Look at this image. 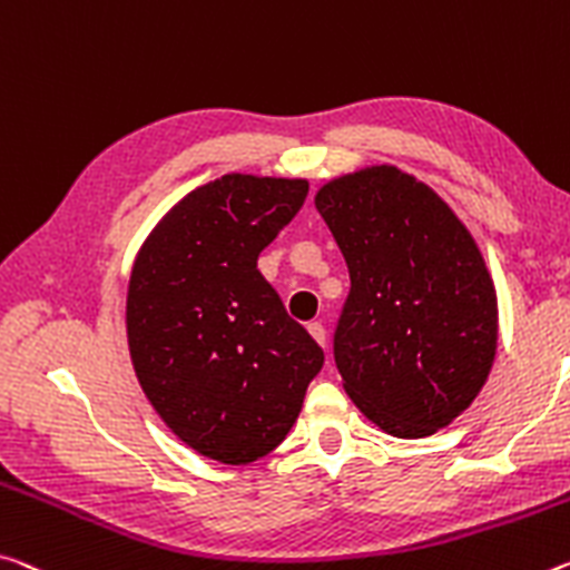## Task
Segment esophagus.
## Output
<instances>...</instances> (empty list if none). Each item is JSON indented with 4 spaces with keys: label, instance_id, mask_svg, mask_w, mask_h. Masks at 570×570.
Wrapping results in <instances>:
<instances>
[{
    "label": "esophagus",
    "instance_id": "1",
    "mask_svg": "<svg viewBox=\"0 0 570 570\" xmlns=\"http://www.w3.org/2000/svg\"><path fill=\"white\" fill-rule=\"evenodd\" d=\"M306 330H309V334L314 340H317V345H327V332H324V327H322V322H309L306 324Z\"/></svg>",
    "mask_w": 570,
    "mask_h": 570
}]
</instances>
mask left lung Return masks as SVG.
Segmentation results:
<instances>
[{
    "label": "left lung",
    "instance_id": "1",
    "mask_svg": "<svg viewBox=\"0 0 570 570\" xmlns=\"http://www.w3.org/2000/svg\"><path fill=\"white\" fill-rule=\"evenodd\" d=\"M347 261L334 363L352 403L399 439L449 426L497 352V294L472 233L399 167H365L314 197Z\"/></svg>",
    "mask_w": 570,
    "mask_h": 570
}]
</instances>
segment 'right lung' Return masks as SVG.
Masks as SVG:
<instances>
[{
	"mask_svg": "<svg viewBox=\"0 0 570 570\" xmlns=\"http://www.w3.org/2000/svg\"><path fill=\"white\" fill-rule=\"evenodd\" d=\"M306 193V179L223 175L171 207L134 261V373L171 433L220 464L282 444L324 365L256 266Z\"/></svg>",
	"mask_w": 570,
	"mask_h": 570,
	"instance_id": "1",
	"label": "right lung"
}]
</instances>
